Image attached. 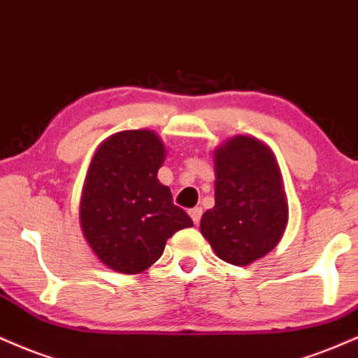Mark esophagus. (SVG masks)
<instances>
[{
  "label": "esophagus",
  "instance_id": "34e87169",
  "mask_svg": "<svg viewBox=\"0 0 358 358\" xmlns=\"http://www.w3.org/2000/svg\"><path fill=\"white\" fill-rule=\"evenodd\" d=\"M189 216H191V220L194 221V224H199L201 216H203V209H201V208H192V209H189Z\"/></svg>",
  "mask_w": 358,
  "mask_h": 358
}]
</instances>
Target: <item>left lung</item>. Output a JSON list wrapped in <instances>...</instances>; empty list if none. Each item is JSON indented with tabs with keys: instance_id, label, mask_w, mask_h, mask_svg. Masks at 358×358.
I'll return each instance as SVG.
<instances>
[{
	"instance_id": "1",
	"label": "left lung",
	"mask_w": 358,
	"mask_h": 358,
	"mask_svg": "<svg viewBox=\"0 0 358 358\" xmlns=\"http://www.w3.org/2000/svg\"><path fill=\"white\" fill-rule=\"evenodd\" d=\"M214 208L201 233L222 262L245 266L278 245L288 222L275 155L255 137L238 136L214 154Z\"/></svg>"
}]
</instances>
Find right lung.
<instances>
[{
  "instance_id": "obj_1",
  "label": "right lung",
  "mask_w": 358,
  "mask_h": 358,
  "mask_svg": "<svg viewBox=\"0 0 358 358\" xmlns=\"http://www.w3.org/2000/svg\"><path fill=\"white\" fill-rule=\"evenodd\" d=\"M166 157L150 130H125L103 142L92 159L80 203L83 236L103 264L141 273L161 258L176 231L191 228L186 211L172 203L157 171Z\"/></svg>"
}]
</instances>
